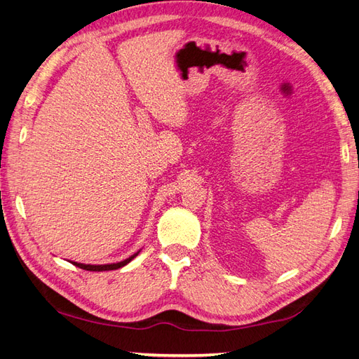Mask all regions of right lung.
Instances as JSON below:
<instances>
[{"instance_id": "add662e5", "label": "right lung", "mask_w": 359, "mask_h": 359, "mask_svg": "<svg viewBox=\"0 0 359 359\" xmlns=\"http://www.w3.org/2000/svg\"><path fill=\"white\" fill-rule=\"evenodd\" d=\"M137 254H139V252H137ZM137 254L131 255L130 258H127V260L119 262V263H113V264H82V263H73V264L78 266V268H81V269H86V271H96V272H101V271H113V269H119V268H122V266L130 263V262L133 260V258H135Z\"/></svg>"}]
</instances>
